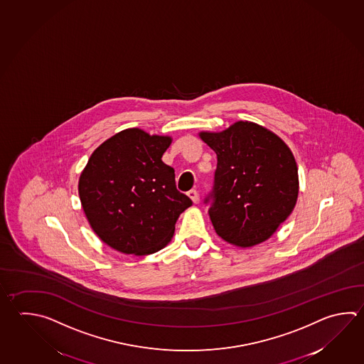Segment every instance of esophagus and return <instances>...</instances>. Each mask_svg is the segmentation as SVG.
<instances>
[{"instance_id":"1","label":"esophagus","mask_w":364,"mask_h":364,"mask_svg":"<svg viewBox=\"0 0 364 364\" xmlns=\"http://www.w3.org/2000/svg\"><path fill=\"white\" fill-rule=\"evenodd\" d=\"M186 194H188V197H189V198L192 199L193 203H198L199 197L197 191L192 189V191H189Z\"/></svg>"}]
</instances>
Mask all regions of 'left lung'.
I'll return each mask as SVG.
<instances>
[{
    "mask_svg": "<svg viewBox=\"0 0 364 364\" xmlns=\"http://www.w3.org/2000/svg\"><path fill=\"white\" fill-rule=\"evenodd\" d=\"M199 137L218 157L208 210L215 232L237 247L269 240L295 208L299 172L288 145L273 131L238 121Z\"/></svg>",
    "mask_w": 364,
    "mask_h": 364,
    "instance_id": "obj_1",
    "label": "left lung"
}]
</instances>
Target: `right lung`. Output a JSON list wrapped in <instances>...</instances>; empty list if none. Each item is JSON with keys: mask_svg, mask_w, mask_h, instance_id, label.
Segmentation results:
<instances>
[{"mask_svg": "<svg viewBox=\"0 0 364 364\" xmlns=\"http://www.w3.org/2000/svg\"><path fill=\"white\" fill-rule=\"evenodd\" d=\"M171 136L126 129L91 154L78 181L90 227L126 255H151L171 240L180 213L192 200L178 192L175 171L162 162Z\"/></svg>", "mask_w": 364, "mask_h": 364, "instance_id": "right-lung-1", "label": "right lung"}]
</instances>
